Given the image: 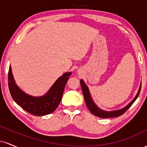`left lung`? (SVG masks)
Returning <instances> with one entry per match:
<instances>
[{
  "label": "left lung",
  "mask_w": 147,
  "mask_h": 147,
  "mask_svg": "<svg viewBox=\"0 0 147 147\" xmlns=\"http://www.w3.org/2000/svg\"><path fill=\"white\" fill-rule=\"evenodd\" d=\"M80 84H81V86H82V92H83V94H84V99H85V102L86 104L88 109L90 110L91 113L95 115V116H97V117H102V118L116 117H119V116L122 115V114H124V113H125L130 107H131V105L133 104V102L136 100V99H137L138 96H139V94L140 92V90H141V86H140L139 90H138L137 95L136 96V97L133 99L132 102H130L129 104L126 106V107L124 108V109H121V110L114 111H104L103 110H101L100 109H99V108L95 105V103L93 102V101H92V97H91V96L90 95V92H89L88 88L87 87V86L86 85L83 80H80Z\"/></svg>",
  "instance_id": "1"
}]
</instances>
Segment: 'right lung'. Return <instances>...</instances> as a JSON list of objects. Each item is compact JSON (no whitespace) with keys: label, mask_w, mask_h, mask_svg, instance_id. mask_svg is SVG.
<instances>
[{"label":"right lung","mask_w":147,"mask_h":147,"mask_svg":"<svg viewBox=\"0 0 147 147\" xmlns=\"http://www.w3.org/2000/svg\"><path fill=\"white\" fill-rule=\"evenodd\" d=\"M71 72L64 73L53 84L48 93L42 97H32L23 92L15 84L9 66L8 86L10 94L14 102L25 111L35 116H43L52 113L56 110L61 100L65 84Z\"/></svg>","instance_id":"add662e5"}]
</instances>
